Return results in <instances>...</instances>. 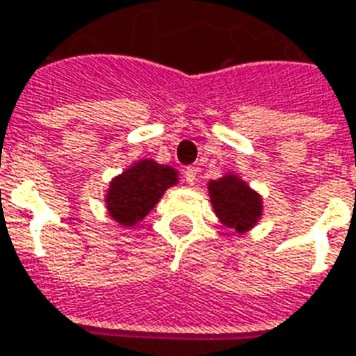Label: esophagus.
Listing matches in <instances>:
<instances>
[{"mask_svg":"<svg viewBox=\"0 0 356 356\" xmlns=\"http://www.w3.org/2000/svg\"><path fill=\"white\" fill-rule=\"evenodd\" d=\"M183 175H184V181H186V183L194 184V183H196V179H197V168H194V166L184 168Z\"/></svg>","mask_w":356,"mask_h":356,"instance_id":"obj_1","label":"esophagus"}]
</instances>
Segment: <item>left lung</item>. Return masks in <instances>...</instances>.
Wrapping results in <instances>:
<instances>
[{
	"label": "left lung",
	"instance_id": "obj_1",
	"mask_svg": "<svg viewBox=\"0 0 356 356\" xmlns=\"http://www.w3.org/2000/svg\"><path fill=\"white\" fill-rule=\"evenodd\" d=\"M214 211L222 224L238 233L246 232L261 216V200L254 190L235 175L209 183Z\"/></svg>",
	"mask_w": 356,
	"mask_h": 356
}]
</instances>
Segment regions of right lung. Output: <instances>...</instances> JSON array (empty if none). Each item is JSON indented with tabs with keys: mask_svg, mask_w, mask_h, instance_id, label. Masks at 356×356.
Returning <instances> with one entry per match:
<instances>
[{
	"mask_svg": "<svg viewBox=\"0 0 356 356\" xmlns=\"http://www.w3.org/2000/svg\"><path fill=\"white\" fill-rule=\"evenodd\" d=\"M177 183V173L170 166H160L153 160H142L136 166L113 179L108 190V211L113 218L132 226L156 205L160 196Z\"/></svg>",
	"mask_w": 356,
	"mask_h": 356,
	"instance_id": "1",
	"label": "right lung"
}]
</instances>
